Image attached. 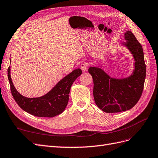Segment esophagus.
Here are the masks:
<instances>
[{
    "label": "esophagus",
    "mask_w": 158,
    "mask_h": 158,
    "mask_svg": "<svg viewBox=\"0 0 158 158\" xmlns=\"http://www.w3.org/2000/svg\"><path fill=\"white\" fill-rule=\"evenodd\" d=\"M87 67H88V64L86 63H82L80 64V69H82L83 72H85L87 70Z\"/></svg>",
    "instance_id": "esophagus-1"
}]
</instances>
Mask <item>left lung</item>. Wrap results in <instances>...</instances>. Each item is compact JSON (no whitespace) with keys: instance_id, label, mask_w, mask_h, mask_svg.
Wrapping results in <instances>:
<instances>
[{"instance_id":"left-lung-1","label":"left lung","mask_w":158,"mask_h":158,"mask_svg":"<svg viewBox=\"0 0 158 158\" xmlns=\"http://www.w3.org/2000/svg\"><path fill=\"white\" fill-rule=\"evenodd\" d=\"M125 47L133 59L134 70L127 77L114 78L103 70L102 63L91 66L88 72L94 80V98L97 106L106 113H119L132 109L140 98L146 78L144 52L131 31L124 33Z\"/></svg>"}]
</instances>
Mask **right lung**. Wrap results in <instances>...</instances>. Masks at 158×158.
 <instances>
[{
  "mask_svg": "<svg viewBox=\"0 0 158 158\" xmlns=\"http://www.w3.org/2000/svg\"><path fill=\"white\" fill-rule=\"evenodd\" d=\"M82 73L80 69H75L61 79L44 95L38 98H27L21 95L14 87L10 75V66L8 69V78L14 100L23 111L40 117H53L64 111L69 102L72 85Z\"/></svg>",
  "mask_w": 158,
  "mask_h": 158,
  "instance_id": "1",
  "label": "right lung"
}]
</instances>
